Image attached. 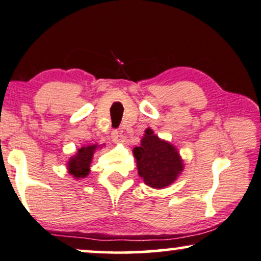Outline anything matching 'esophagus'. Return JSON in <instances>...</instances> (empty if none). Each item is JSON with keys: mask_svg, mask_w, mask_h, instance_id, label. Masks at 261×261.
Instances as JSON below:
<instances>
[{"mask_svg": "<svg viewBox=\"0 0 261 261\" xmlns=\"http://www.w3.org/2000/svg\"><path fill=\"white\" fill-rule=\"evenodd\" d=\"M111 138H112V142L113 143H119V142H121V138H123V135H121L120 131H112L111 134Z\"/></svg>", "mask_w": 261, "mask_h": 261, "instance_id": "obj_1", "label": "esophagus"}]
</instances>
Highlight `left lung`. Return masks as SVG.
<instances>
[{"mask_svg":"<svg viewBox=\"0 0 261 261\" xmlns=\"http://www.w3.org/2000/svg\"><path fill=\"white\" fill-rule=\"evenodd\" d=\"M133 153L138 174L153 189L171 186L184 170V163L177 148L158 137L150 127L144 131L141 146L135 147Z\"/></svg>","mask_w":261,"mask_h":261,"instance_id":"left-lung-1","label":"left lung"}]
</instances>
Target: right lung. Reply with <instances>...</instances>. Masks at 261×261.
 Segmentation results:
<instances>
[{
  "label": "right lung",
  "instance_id": "1",
  "mask_svg": "<svg viewBox=\"0 0 261 261\" xmlns=\"http://www.w3.org/2000/svg\"><path fill=\"white\" fill-rule=\"evenodd\" d=\"M103 146V144H102ZM100 144H89V146L79 148L73 156L70 158L67 161V170L68 173L75 179H81L85 178L90 172V164L92 161L94 153L97 149L102 148Z\"/></svg>",
  "mask_w": 261,
  "mask_h": 261
}]
</instances>
